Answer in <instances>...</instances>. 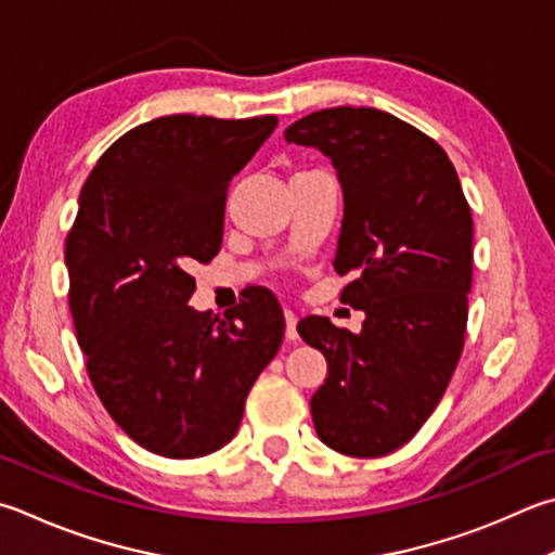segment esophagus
<instances>
[{
	"label": "esophagus",
	"mask_w": 555,
	"mask_h": 555,
	"mask_svg": "<svg viewBox=\"0 0 555 555\" xmlns=\"http://www.w3.org/2000/svg\"><path fill=\"white\" fill-rule=\"evenodd\" d=\"M284 315H286V339L288 341H296L298 339V330H296V325H298V315L291 308H286L284 310Z\"/></svg>",
	"instance_id": "esophagus-1"
}]
</instances>
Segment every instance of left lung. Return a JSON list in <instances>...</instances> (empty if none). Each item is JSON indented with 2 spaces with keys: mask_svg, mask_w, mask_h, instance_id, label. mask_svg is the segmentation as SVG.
<instances>
[{
  "mask_svg": "<svg viewBox=\"0 0 555 555\" xmlns=\"http://www.w3.org/2000/svg\"><path fill=\"white\" fill-rule=\"evenodd\" d=\"M286 143L312 145L337 169L345 218L339 300L364 310L359 335L327 318L298 335L327 359L310 400L322 444L374 459L417 435L463 351L473 281V218L437 140L386 111L335 106L296 120Z\"/></svg>",
  "mask_w": 555,
  "mask_h": 555,
  "instance_id": "1",
  "label": "left lung"
}]
</instances>
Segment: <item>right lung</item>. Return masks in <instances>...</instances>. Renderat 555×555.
<instances>
[{
	"label": "right lung",
	"instance_id": "1",
	"mask_svg": "<svg viewBox=\"0 0 555 555\" xmlns=\"http://www.w3.org/2000/svg\"><path fill=\"white\" fill-rule=\"evenodd\" d=\"M276 116H163L120 135L87 177L65 240L69 312L87 374L116 425L165 459L225 447L284 339L255 288L223 318L189 306V269L223 243L228 184Z\"/></svg>",
	"mask_w": 555,
	"mask_h": 555
}]
</instances>
